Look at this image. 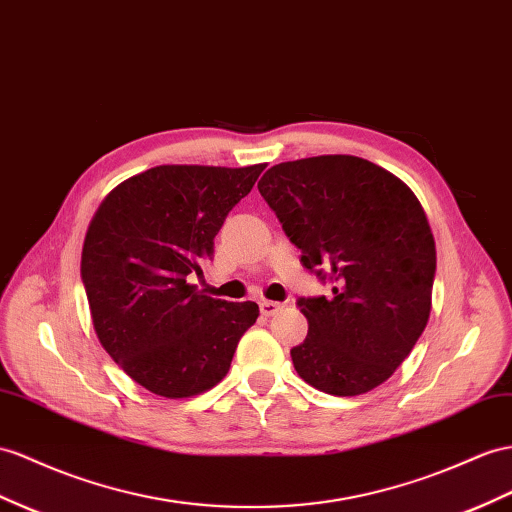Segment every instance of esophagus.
Masks as SVG:
<instances>
[{"label":"esophagus","mask_w":512,"mask_h":512,"mask_svg":"<svg viewBox=\"0 0 512 512\" xmlns=\"http://www.w3.org/2000/svg\"><path fill=\"white\" fill-rule=\"evenodd\" d=\"M259 309H261V316L272 318V316H277V313L283 309V305L281 303H274V300H261Z\"/></svg>","instance_id":"obj_1"}]
</instances>
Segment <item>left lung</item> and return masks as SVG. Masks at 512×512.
Wrapping results in <instances>:
<instances>
[{
	"label": "left lung",
	"instance_id": "1",
	"mask_svg": "<svg viewBox=\"0 0 512 512\" xmlns=\"http://www.w3.org/2000/svg\"><path fill=\"white\" fill-rule=\"evenodd\" d=\"M257 188L300 264L333 281V294L300 298L309 322L292 361L305 383L359 396L396 372L424 333L437 270L422 203L389 170L355 155L272 166Z\"/></svg>",
	"mask_w": 512,
	"mask_h": 512
}]
</instances>
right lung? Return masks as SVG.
<instances>
[{
	"label": "right lung",
	"instance_id": "1",
	"mask_svg": "<svg viewBox=\"0 0 512 512\" xmlns=\"http://www.w3.org/2000/svg\"><path fill=\"white\" fill-rule=\"evenodd\" d=\"M266 164L225 168L164 164L119 183L90 220L82 281L108 355L138 385L164 398L212 389L231 368L257 303L196 290L227 214Z\"/></svg>",
	"mask_w": 512,
	"mask_h": 512
}]
</instances>
